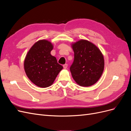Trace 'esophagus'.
Returning a JSON list of instances; mask_svg holds the SVG:
<instances>
[{
	"label": "esophagus",
	"mask_w": 131,
	"mask_h": 131,
	"mask_svg": "<svg viewBox=\"0 0 131 131\" xmlns=\"http://www.w3.org/2000/svg\"><path fill=\"white\" fill-rule=\"evenodd\" d=\"M63 68H64V69H67V67H68V64H65L63 66Z\"/></svg>",
	"instance_id": "esophagus-1"
}]
</instances>
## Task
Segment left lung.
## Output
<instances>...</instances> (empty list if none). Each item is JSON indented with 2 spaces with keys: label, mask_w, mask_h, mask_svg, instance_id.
<instances>
[{
  "label": "left lung",
  "mask_w": 131,
  "mask_h": 131,
  "mask_svg": "<svg viewBox=\"0 0 131 131\" xmlns=\"http://www.w3.org/2000/svg\"><path fill=\"white\" fill-rule=\"evenodd\" d=\"M72 47L74 59L70 70L74 80L81 86L94 85L103 72V55L96 45L86 40L75 42Z\"/></svg>",
  "instance_id": "obj_1"
}]
</instances>
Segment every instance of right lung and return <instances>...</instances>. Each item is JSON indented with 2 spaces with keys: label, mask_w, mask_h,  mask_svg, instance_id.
<instances>
[{
  "label": "right lung",
  "mask_w": 131,
  "mask_h": 131,
  "mask_svg": "<svg viewBox=\"0 0 131 131\" xmlns=\"http://www.w3.org/2000/svg\"><path fill=\"white\" fill-rule=\"evenodd\" d=\"M53 45L46 40L35 42L28 52L24 61L26 74L38 87L45 88L52 85L63 67L51 54Z\"/></svg>",
  "instance_id": "right-lung-1"
}]
</instances>
